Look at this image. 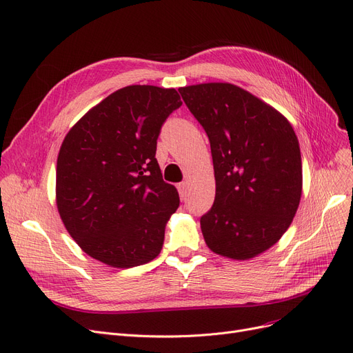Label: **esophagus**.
<instances>
[{"label":"esophagus","mask_w":353,"mask_h":353,"mask_svg":"<svg viewBox=\"0 0 353 353\" xmlns=\"http://www.w3.org/2000/svg\"><path fill=\"white\" fill-rule=\"evenodd\" d=\"M177 189H179L180 199H181V201H185L186 196H188V183H186V181L179 183V185H177Z\"/></svg>","instance_id":"1"}]
</instances>
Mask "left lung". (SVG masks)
Segmentation results:
<instances>
[{
  "label": "left lung",
  "mask_w": 353,
  "mask_h": 353,
  "mask_svg": "<svg viewBox=\"0 0 353 353\" xmlns=\"http://www.w3.org/2000/svg\"><path fill=\"white\" fill-rule=\"evenodd\" d=\"M210 143L216 194L201 218L208 247L232 259L263 254L297 212L303 170L297 135L277 110L232 83L179 89Z\"/></svg>",
  "instance_id": "8db88e82"
}]
</instances>
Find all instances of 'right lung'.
Listing matches in <instances>:
<instances>
[{
	"label": "right lung",
	"mask_w": 353,
	"mask_h": 353,
	"mask_svg": "<svg viewBox=\"0 0 353 353\" xmlns=\"http://www.w3.org/2000/svg\"><path fill=\"white\" fill-rule=\"evenodd\" d=\"M176 89L131 85L89 110L66 134L56 167V205L70 236L98 261L131 268L154 259L177 189L156 159Z\"/></svg>",
	"instance_id": "1"
}]
</instances>
